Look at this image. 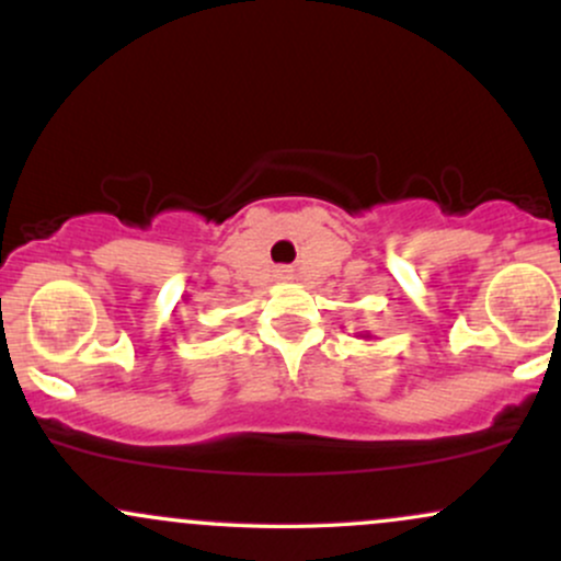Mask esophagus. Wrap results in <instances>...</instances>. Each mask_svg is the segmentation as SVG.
Here are the masks:
<instances>
[{"instance_id":"1","label":"esophagus","mask_w":561,"mask_h":561,"mask_svg":"<svg viewBox=\"0 0 561 561\" xmlns=\"http://www.w3.org/2000/svg\"><path fill=\"white\" fill-rule=\"evenodd\" d=\"M275 275H278L280 280H286V278H291L294 270H291V267H278V270H275Z\"/></svg>"}]
</instances>
